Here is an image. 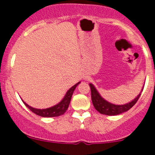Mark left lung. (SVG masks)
<instances>
[{"label": "left lung", "instance_id": "8db88e82", "mask_svg": "<svg viewBox=\"0 0 155 155\" xmlns=\"http://www.w3.org/2000/svg\"><path fill=\"white\" fill-rule=\"evenodd\" d=\"M89 86L90 88H91V101H92L94 109H96L98 112H99L101 114L107 115V116H116V115H120L121 113H125L129 109H130L137 102V100L139 99L140 94L143 89V87L140 94L131 102L124 104V105H115V104L111 103V102L104 99L91 83H90Z\"/></svg>", "mask_w": 155, "mask_h": 155}]
</instances>
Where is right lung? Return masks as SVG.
<instances>
[{
    "label": "right lung",
    "mask_w": 155,
    "mask_h": 155,
    "mask_svg": "<svg viewBox=\"0 0 155 155\" xmlns=\"http://www.w3.org/2000/svg\"><path fill=\"white\" fill-rule=\"evenodd\" d=\"M80 83L81 81H79L76 84L72 86V87L67 91L66 94L64 95V98H63L58 104L53 105L52 107L47 108V109H35V108L29 106V105L27 103H25L23 100L22 102H24L25 105H26L27 107H28L32 113L38 115V116H42V117H55V116H61V115L64 114L66 111H67V109H68V106H69V104L70 102H71V97H72L74 91V89L76 88L77 86Z\"/></svg>",
    "instance_id": "add662e5"
}]
</instances>
